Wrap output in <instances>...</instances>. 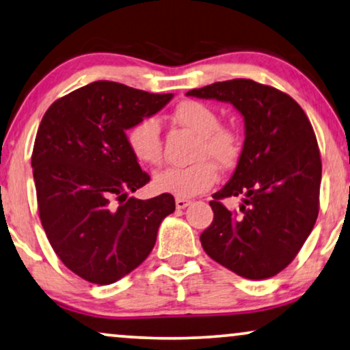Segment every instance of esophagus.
<instances>
[{
	"label": "esophagus",
	"mask_w": 350,
	"mask_h": 350,
	"mask_svg": "<svg viewBox=\"0 0 350 350\" xmlns=\"http://www.w3.org/2000/svg\"><path fill=\"white\" fill-rule=\"evenodd\" d=\"M189 204H191V201H189V199H185V198H176L175 199L176 208H185V207H188Z\"/></svg>",
	"instance_id": "34e87169"
}]
</instances>
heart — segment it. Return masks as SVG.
I'll use <instances>...</instances> for the list:
<instances>
[{"label":"heart","instance_id":"b5f03b06","mask_svg":"<svg viewBox=\"0 0 350 350\" xmlns=\"http://www.w3.org/2000/svg\"><path fill=\"white\" fill-rule=\"evenodd\" d=\"M176 124L198 135L194 159L199 161L186 167H167L154 175L157 191L178 198L198 196L215 185L219 169H231L241 156V138L230 126L220 125L214 107L193 101L180 103L174 111ZM126 144L142 164L156 165L162 159L161 126L154 117H144L126 130ZM209 159H207L206 157ZM215 161L212 163L210 159Z\"/></svg>","mask_w":350,"mask_h":350}]
</instances>
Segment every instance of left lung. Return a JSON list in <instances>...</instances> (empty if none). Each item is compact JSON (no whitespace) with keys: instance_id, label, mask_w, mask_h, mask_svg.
I'll list each match as a JSON object with an SVG mask.
<instances>
[{"instance_id":"obj_1","label":"left lung","mask_w":350,"mask_h":350,"mask_svg":"<svg viewBox=\"0 0 350 350\" xmlns=\"http://www.w3.org/2000/svg\"><path fill=\"white\" fill-rule=\"evenodd\" d=\"M230 103L244 117V144L234 174L212 194L214 220L202 231L207 256L247 280L275 276L293 262L314 228L321 159L314 129L294 99L247 79L186 93ZM243 196L238 213L221 204Z\"/></svg>"}]
</instances>
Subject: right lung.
<instances>
[{"label":"right lung","instance_id":"obj_1","mask_svg":"<svg viewBox=\"0 0 350 350\" xmlns=\"http://www.w3.org/2000/svg\"><path fill=\"white\" fill-rule=\"evenodd\" d=\"M172 98L99 80L59 98L43 116L31 154L40 220L62 264L90 283H116L143 264L159 225L175 211L169 193L129 196L149 175L125 133Z\"/></svg>","mask_w":350,"mask_h":350}]
</instances>
